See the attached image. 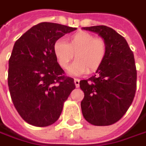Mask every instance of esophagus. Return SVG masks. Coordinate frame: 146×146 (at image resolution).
I'll return each instance as SVG.
<instances>
[{
    "label": "esophagus",
    "mask_w": 146,
    "mask_h": 146,
    "mask_svg": "<svg viewBox=\"0 0 146 146\" xmlns=\"http://www.w3.org/2000/svg\"><path fill=\"white\" fill-rule=\"evenodd\" d=\"M79 82H80V80L78 78H74V84L77 88L79 87Z\"/></svg>",
    "instance_id": "esophagus-1"
}]
</instances>
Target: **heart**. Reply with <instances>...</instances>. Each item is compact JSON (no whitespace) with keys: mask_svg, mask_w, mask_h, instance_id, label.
<instances>
[{"mask_svg":"<svg viewBox=\"0 0 146 146\" xmlns=\"http://www.w3.org/2000/svg\"><path fill=\"white\" fill-rule=\"evenodd\" d=\"M53 52L61 68H67L74 58H77L68 68L71 75H81L98 70L106 58L107 42L84 31L69 36L65 43L58 39L53 45Z\"/></svg>","mask_w":146,"mask_h":146,"instance_id":"heart-1","label":"heart"}]
</instances>
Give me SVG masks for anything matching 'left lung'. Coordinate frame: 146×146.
Returning <instances> with one entry per match:
<instances>
[{
    "label": "left lung",
    "instance_id": "8db88e82",
    "mask_svg": "<svg viewBox=\"0 0 146 146\" xmlns=\"http://www.w3.org/2000/svg\"><path fill=\"white\" fill-rule=\"evenodd\" d=\"M98 34L107 42L105 60L96 75L81 80L84 92L82 112L94 125H109L124 116L136 90V68L132 51L123 36L105 25L82 27Z\"/></svg>",
    "mask_w": 146,
    "mask_h": 146
}]
</instances>
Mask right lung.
I'll return each instance as SVG.
<instances>
[{"mask_svg":"<svg viewBox=\"0 0 146 146\" xmlns=\"http://www.w3.org/2000/svg\"><path fill=\"white\" fill-rule=\"evenodd\" d=\"M75 30L42 22L15 41L9 59L8 86L14 106L27 123L39 127L54 124L75 88L73 78L65 76L53 52L56 41Z\"/></svg>","mask_w":146,"mask_h":146,"instance_id":"obj_1","label":"right lung"}]
</instances>
